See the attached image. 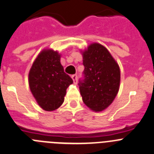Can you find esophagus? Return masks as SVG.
<instances>
[{"instance_id": "esophagus-1", "label": "esophagus", "mask_w": 154, "mask_h": 154, "mask_svg": "<svg viewBox=\"0 0 154 154\" xmlns=\"http://www.w3.org/2000/svg\"><path fill=\"white\" fill-rule=\"evenodd\" d=\"M71 78H72L73 80H74V84H77V74H74V75L71 76Z\"/></svg>"}]
</instances>
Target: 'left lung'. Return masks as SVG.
<instances>
[{
    "label": "left lung",
    "mask_w": 154,
    "mask_h": 154,
    "mask_svg": "<svg viewBox=\"0 0 154 154\" xmlns=\"http://www.w3.org/2000/svg\"><path fill=\"white\" fill-rule=\"evenodd\" d=\"M84 79L79 80L86 106L95 112L106 109L116 98L120 85V69L107 48L99 43L83 51Z\"/></svg>",
    "instance_id": "obj_1"
}]
</instances>
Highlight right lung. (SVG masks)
Listing matches in <instances>:
<instances>
[{
    "mask_svg": "<svg viewBox=\"0 0 154 154\" xmlns=\"http://www.w3.org/2000/svg\"><path fill=\"white\" fill-rule=\"evenodd\" d=\"M61 54L52 49H44L38 54L29 73L30 90L40 107L53 111L64 103L66 90L73 80L65 74Z\"/></svg>",
    "mask_w": 154,
    "mask_h": 154,
    "instance_id": "add662e5",
    "label": "right lung"
}]
</instances>
